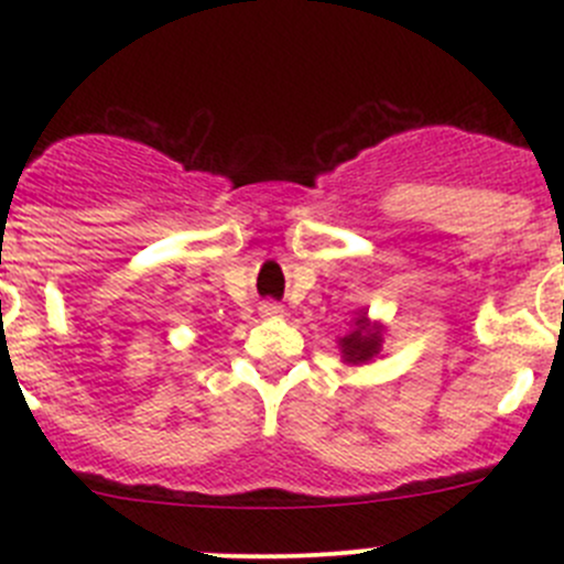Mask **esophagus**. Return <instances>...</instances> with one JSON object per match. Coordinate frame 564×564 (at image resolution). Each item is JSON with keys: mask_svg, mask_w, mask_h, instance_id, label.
<instances>
[{"mask_svg": "<svg viewBox=\"0 0 564 564\" xmlns=\"http://www.w3.org/2000/svg\"><path fill=\"white\" fill-rule=\"evenodd\" d=\"M259 316H261V318H281V316H283V305H278V303H261V305H259Z\"/></svg>", "mask_w": 564, "mask_h": 564, "instance_id": "obj_1", "label": "esophagus"}]
</instances>
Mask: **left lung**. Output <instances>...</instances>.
<instances>
[{
  "instance_id": "left-lung-1",
  "label": "left lung",
  "mask_w": 564,
  "mask_h": 564,
  "mask_svg": "<svg viewBox=\"0 0 564 564\" xmlns=\"http://www.w3.org/2000/svg\"><path fill=\"white\" fill-rule=\"evenodd\" d=\"M384 344V324L371 322L366 311H360L349 322V333L344 338H338L340 360L346 366H368L373 357L382 355Z\"/></svg>"
}]
</instances>
